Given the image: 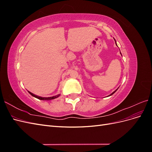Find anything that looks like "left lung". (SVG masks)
I'll return each instance as SVG.
<instances>
[{
  "instance_id": "1",
  "label": "left lung",
  "mask_w": 152,
  "mask_h": 152,
  "mask_svg": "<svg viewBox=\"0 0 152 152\" xmlns=\"http://www.w3.org/2000/svg\"><path fill=\"white\" fill-rule=\"evenodd\" d=\"M114 40H115V39H114ZM115 44H116V42H115ZM116 45H117V44H116ZM117 90H115V91H113V93H112L111 94H110V96H111V95H112L113 94H114V93H115V92L117 91Z\"/></svg>"
}]
</instances>
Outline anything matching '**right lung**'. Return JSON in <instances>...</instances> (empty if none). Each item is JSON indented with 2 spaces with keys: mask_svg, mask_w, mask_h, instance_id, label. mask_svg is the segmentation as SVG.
Instances as JSON below:
<instances>
[{
  "mask_svg": "<svg viewBox=\"0 0 152 152\" xmlns=\"http://www.w3.org/2000/svg\"><path fill=\"white\" fill-rule=\"evenodd\" d=\"M28 93H29L32 96H34V97H35V98H37V99H40V100H51V99H55V98H56L59 97V96H60V94H58V95H56V96H53V97L42 98V97H40V96H36V95L34 94L33 93H31V92H30V91H28Z\"/></svg>",
  "mask_w": 152,
  "mask_h": 152,
  "instance_id": "right-lung-1",
  "label": "right lung"
}]
</instances>
